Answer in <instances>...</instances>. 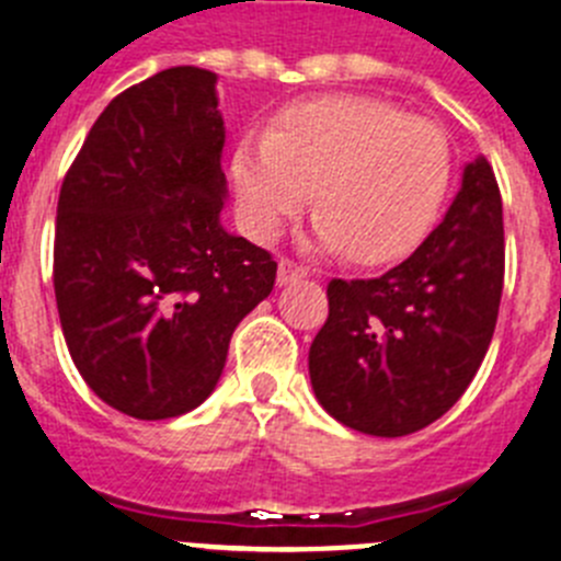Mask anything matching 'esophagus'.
Instances as JSON below:
<instances>
[{
    "label": "esophagus",
    "instance_id": "obj_1",
    "mask_svg": "<svg viewBox=\"0 0 561 561\" xmlns=\"http://www.w3.org/2000/svg\"><path fill=\"white\" fill-rule=\"evenodd\" d=\"M309 275L304 264H297V261H289V257H280V264H277V286L295 284L300 277Z\"/></svg>",
    "mask_w": 561,
    "mask_h": 561
}]
</instances>
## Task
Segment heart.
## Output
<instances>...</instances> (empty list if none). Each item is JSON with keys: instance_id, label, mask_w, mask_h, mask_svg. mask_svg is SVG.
I'll use <instances>...</instances> for the list:
<instances>
[{"instance_id": "heart-1", "label": "heart", "mask_w": 561, "mask_h": 561, "mask_svg": "<svg viewBox=\"0 0 561 561\" xmlns=\"http://www.w3.org/2000/svg\"><path fill=\"white\" fill-rule=\"evenodd\" d=\"M453 180L435 123L370 95H320L277 114L266 140H244L232 182L250 232L270 241L314 191L311 241L385 264L419 244Z\"/></svg>"}]
</instances>
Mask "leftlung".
<instances>
[{
	"instance_id": "left-lung-1",
	"label": "left lung",
	"mask_w": 561,
	"mask_h": 561,
	"mask_svg": "<svg viewBox=\"0 0 561 561\" xmlns=\"http://www.w3.org/2000/svg\"><path fill=\"white\" fill-rule=\"evenodd\" d=\"M503 202L485 157L424 244L368 280H331L309 348L317 401L351 430L399 438L447 413L478 374L503 295Z\"/></svg>"
}]
</instances>
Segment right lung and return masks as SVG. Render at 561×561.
<instances>
[{"instance_id":"right-lung-1","label":"right lung","mask_w":561,"mask_h":561,"mask_svg":"<svg viewBox=\"0 0 561 561\" xmlns=\"http://www.w3.org/2000/svg\"><path fill=\"white\" fill-rule=\"evenodd\" d=\"M216 72L171 67L114 98L64 176L56 284L78 374L108 408L160 421L199 408L236 325L277 264L221 227Z\"/></svg>"}]
</instances>
